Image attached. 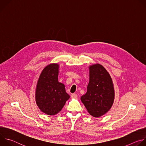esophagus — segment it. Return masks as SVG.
Returning <instances> with one entry per match:
<instances>
[{
  "instance_id": "34e87169",
  "label": "esophagus",
  "mask_w": 146,
  "mask_h": 146,
  "mask_svg": "<svg viewBox=\"0 0 146 146\" xmlns=\"http://www.w3.org/2000/svg\"><path fill=\"white\" fill-rule=\"evenodd\" d=\"M71 97H72V98H75V99H77V95L76 94H72V95H71Z\"/></svg>"
}]
</instances>
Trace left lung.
Instances as JSON below:
<instances>
[{
    "mask_svg": "<svg viewBox=\"0 0 146 146\" xmlns=\"http://www.w3.org/2000/svg\"><path fill=\"white\" fill-rule=\"evenodd\" d=\"M90 81L86 94L81 100L93 117L105 114L111 108L114 100V88L109 72L97 64L89 67Z\"/></svg>",
    "mask_w": 146,
    "mask_h": 146,
    "instance_id": "left-lung-1",
    "label": "left lung"
}]
</instances>
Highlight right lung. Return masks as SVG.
I'll return each instance as SVG.
<instances>
[{
    "label": "right lung",
    "mask_w": 146,
    "mask_h": 146,
    "mask_svg": "<svg viewBox=\"0 0 146 146\" xmlns=\"http://www.w3.org/2000/svg\"><path fill=\"white\" fill-rule=\"evenodd\" d=\"M59 65L51 64L41 72L37 81L35 99L43 113L54 115L58 113L70 98L64 84L58 81Z\"/></svg>",
    "instance_id": "right-lung-1"
}]
</instances>
